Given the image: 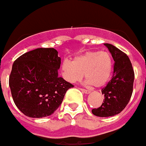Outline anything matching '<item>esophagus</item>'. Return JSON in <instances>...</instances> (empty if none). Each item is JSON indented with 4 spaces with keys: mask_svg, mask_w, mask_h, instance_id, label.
Here are the masks:
<instances>
[{
    "mask_svg": "<svg viewBox=\"0 0 146 146\" xmlns=\"http://www.w3.org/2000/svg\"><path fill=\"white\" fill-rule=\"evenodd\" d=\"M80 90H81L83 93H86V94H89V93H90V90H85V89H80Z\"/></svg>",
    "mask_w": 146,
    "mask_h": 146,
    "instance_id": "esophagus-1",
    "label": "esophagus"
}]
</instances>
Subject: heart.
Masks as SVG:
<instances>
[{"label": "heart", "mask_w": 146, "mask_h": 146, "mask_svg": "<svg viewBox=\"0 0 146 146\" xmlns=\"http://www.w3.org/2000/svg\"><path fill=\"white\" fill-rule=\"evenodd\" d=\"M112 70V56L106 51H90L75 56L72 62L65 59L61 64L62 75L66 81H79L84 74L86 84L93 87L106 85Z\"/></svg>", "instance_id": "b5f03b06"}]
</instances>
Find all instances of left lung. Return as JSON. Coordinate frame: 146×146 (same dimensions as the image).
Masks as SVG:
<instances>
[{
    "label": "left lung",
    "instance_id": "1",
    "mask_svg": "<svg viewBox=\"0 0 146 146\" xmlns=\"http://www.w3.org/2000/svg\"><path fill=\"white\" fill-rule=\"evenodd\" d=\"M111 54L115 65L111 81L102 90L104 100L92 113L98 117H111L119 114L130 101L133 93L134 72L129 57L112 44H104Z\"/></svg>",
    "mask_w": 146,
    "mask_h": 146
}]
</instances>
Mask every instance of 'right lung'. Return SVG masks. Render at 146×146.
<instances>
[{
  "label": "right lung",
  "instance_id": "1",
  "mask_svg": "<svg viewBox=\"0 0 146 146\" xmlns=\"http://www.w3.org/2000/svg\"><path fill=\"white\" fill-rule=\"evenodd\" d=\"M61 58L54 48H38L13 62L9 86L16 107L29 117L50 116L74 86L59 77Z\"/></svg>",
  "mask_w": 146,
  "mask_h": 146
}]
</instances>
